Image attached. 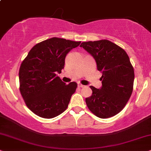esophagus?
I'll return each mask as SVG.
<instances>
[{"label":"esophagus","instance_id":"34e87169","mask_svg":"<svg viewBox=\"0 0 151 151\" xmlns=\"http://www.w3.org/2000/svg\"><path fill=\"white\" fill-rule=\"evenodd\" d=\"M78 86H79V88H83V87H85V86L82 85V84H81V83H79V84H78Z\"/></svg>","mask_w":151,"mask_h":151}]
</instances>
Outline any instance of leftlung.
Segmentation results:
<instances>
[{
	"label": "left lung",
	"mask_w": 151,
	"mask_h": 151,
	"mask_svg": "<svg viewBox=\"0 0 151 151\" xmlns=\"http://www.w3.org/2000/svg\"><path fill=\"white\" fill-rule=\"evenodd\" d=\"M80 47L94 58L102 72L100 89L91 86L93 93L86 98L88 107L100 118L112 117L126 105L133 90L134 72L125 50L107 40L84 42Z\"/></svg>",
	"instance_id": "left-lung-1"
}]
</instances>
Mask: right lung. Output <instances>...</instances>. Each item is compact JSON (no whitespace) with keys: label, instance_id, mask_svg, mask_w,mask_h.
Masks as SVG:
<instances>
[{"label":"right lung","instance_id":"obj_1","mask_svg":"<svg viewBox=\"0 0 151 151\" xmlns=\"http://www.w3.org/2000/svg\"><path fill=\"white\" fill-rule=\"evenodd\" d=\"M81 42L52 37L30 49L20 66V92L26 106L36 115L52 118L68 108L77 84H65L57 73H61L65 59Z\"/></svg>","mask_w":151,"mask_h":151}]
</instances>
